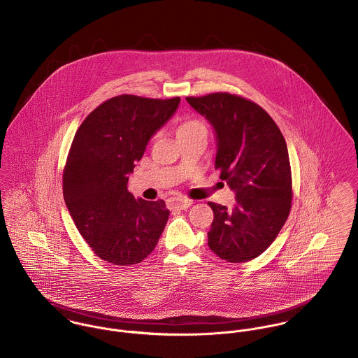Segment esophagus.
Listing matches in <instances>:
<instances>
[{
  "mask_svg": "<svg viewBox=\"0 0 358 358\" xmlns=\"http://www.w3.org/2000/svg\"><path fill=\"white\" fill-rule=\"evenodd\" d=\"M193 201L187 198H171L168 199V206L171 209H189Z\"/></svg>",
  "mask_w": 358,
  "mask_h": 358,
  "instance_id": "1",
  "label": "esophagus"
}]
</instances>
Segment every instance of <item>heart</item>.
Instances as JSON below:
<instances>
[{"instance_id":"b5f03b06","label":"heart","mask_w":358,"mask_h":358,"mask_svg":"<svg viewBox=\"0 0 358 358\" xmlns=\"http://www.w3.org/2000/svg\"><path fill=\"white\" fill-rule=\"evenodd\" d=\"M199 131L206 132V127H205V124H203L199 119H194V117L183 119V120L178 124V127H176L178 138H180V136H183V135L199 132Z\"/></svg>"}]
</instances>
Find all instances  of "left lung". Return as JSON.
Instances as JSON below:
<instances>
[{
  "label": "left lung",
  "instance_id": "obj_1",
  "mask_svg": "<svg viewBox=\"0 0 358 358\" xmlns=\"http://www.w3.org/2000/svg\"><path fill=\"white\" fill-rule=\"evenodd\" d=\"M186 99L215 127V168L236 194L232 209L208 202L215 215L208 245L222 260H253L290 215L293 180L286 141L266 110L248 98L212 93Z\"/></svg>",
  "mask_w": 358,
  "mask_h": 358
}]
</instances>
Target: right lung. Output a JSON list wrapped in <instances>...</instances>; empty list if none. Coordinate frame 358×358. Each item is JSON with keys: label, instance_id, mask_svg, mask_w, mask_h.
I'll list each match as a JSON object with an SVG mask.
<instances>
[{"label": "right lung", "instance_id": "add662e5", "mask_svg": "<svg viewBox=\"0 0 358 358\" xmlns=\"http://www.w3.org/2000/svg\"><path fill=\"white\" fill-rule=\"evenodd\" d=\"M180 98L122 94L109 98L76 131L63 171L69 215L99 259L130 266L156 248L169 210L163 199L127 190L135 163L152 135L173 115Z\"/></svg>", "mask_w": 358, "mask_h": 358}]
</instances>
